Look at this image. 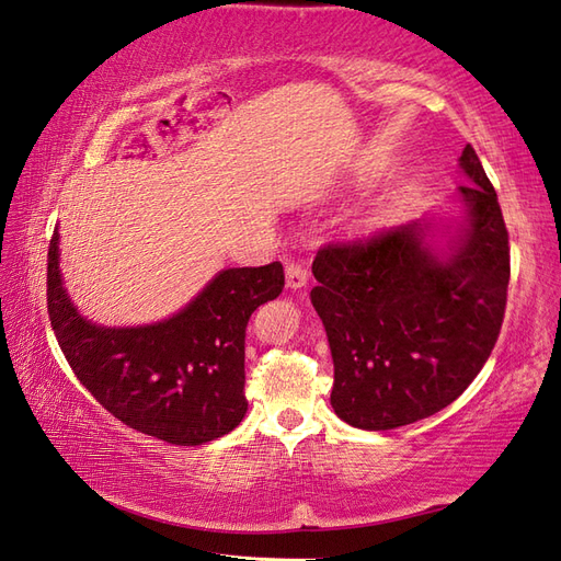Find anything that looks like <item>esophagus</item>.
<instances>
[{"instance_id":"obj_1","label":"esophagus","mask_w":561,"mask_h":561,"mask_svg":"<svg viewBox=\"0 0 561 561\" xmlns=\"http://www.w3.org/2000/svg\"><path fill=\"white\" fill-rule=\"evenodd\" d=\"M308 282V270L299 262H287V287L289 289H301Z\"/></svg>"}]
</instances>
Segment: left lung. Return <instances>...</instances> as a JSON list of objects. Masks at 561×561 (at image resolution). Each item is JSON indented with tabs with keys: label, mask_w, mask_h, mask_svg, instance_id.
<instances>
[{
	"label": "left lung",
	"mask_w": 561,
	"mask_h": 561,
	"mask_svg": "<svg viewBox=\"0 0 561 561\" xmlns=\"http://www.w3.org/2000/svg\"><path fill=\"white\" fill-rule=\"evenodd\" d=\"M458 219H414L318 250L311 301L323 320L342 422L388 432L462 396L496 344L508 233L478 153L465 145Z\"/></svg>",
	"instance_id": "8db88e82"
}]
</instances>
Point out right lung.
<instances>
[{
    "label": "right lung",
    "mask_w": 561,
    "mask_h": 561,
    "mask_svg": "<svg viewBox=\"0 0 561 561\" xmlns=\"http://www.w3.org/2000/svg\"><path fill=\"white\" fill-rule=\"evenodd\" d=\"M284 289L279 262L214 274L193 301L149 325L108 328L79 313L47 248V313L71 371L115 420L175 446H199L243 422L245 328Z\"/></svg>",
    "instance_id": "right-lung-1"
}]
</instances>
